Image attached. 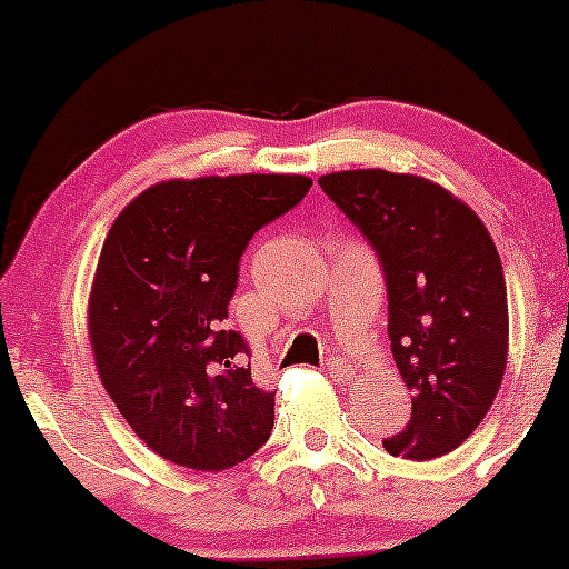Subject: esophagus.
Masks as SVG:
<instances>
[{
    "mask_svg": "<svg viewBox=\"0 0 569 569\" xmlns=\"http://www.w3.org/2000/svg\"><path fill=\"white\" fill-rule=\"evenodd\" d=\"M325 366L327 371H330V377H336V380H349V377H352V366H349L343 358H336V355L327 358Z\"/></svg>",
    "mask_w": 569,
    "mask_h": 569,
    "instance_id": "1",
    "label": "esophagus"
}]
</instances>
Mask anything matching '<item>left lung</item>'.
<instances>
[{
  "instance_id": "8db88e82",
  "label": "left lung",
  "mask_w": 569,
  "mask_h": 569,
  "mask_svg": "<svg viewBox=\"0 0 569 569\" xmlns=\"http://www.w3.org/2000/svg\"><path fill=\"white\" fill-rule=\"evenodd\" d=\"M319 183L386 269L388 336L412 416L382 446L416 462L449 455L476 432L507 371L509 306L496 242L465 200L423 176L366 168Z\"/></svg>"
}]
</instances>
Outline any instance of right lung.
<instances>
[{"mask_svg":"<svg viewBox=\"0 0 569 569\" xmlns=\"http://www.w3.org/2000/svg\"><path fill=\"white\" fill-rule=\"evenodd\" d=\"M308 176L168 178L109 228L88 297L101 386L164 460L226 470L267 443L274 393L252 382L244 341L226 330L250 237L311 189Z\"/></svg>","mask_w":569,"mask_h":569,"instance_id":"right-lung-1","label":"right lung"}]
</instances>
